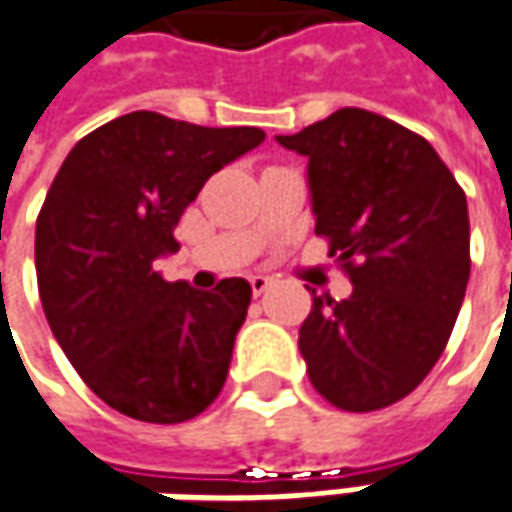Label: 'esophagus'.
<instances>
[{"mask_svg":"<svg viewBox=\"0 0 512 512\" xmlns=\"http://www.w3.org/2000/svg\"><path fill=\"white\" fill-rule=\"evenodd\" d=\"M249 283H252V294H255V297H260L263 291L272 286V280H269V277H263V274H255V277H249Z\"/></svg>","mask_w":512,"mask_h":512,"instance_id":"1","label":"esophagus"}]
</instances>
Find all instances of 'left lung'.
<instances>
[{"label": "left lung", "mask_w": 512, "mask_h": 512, "mask_svg": "<svg viewBox=\"0 0 512 512\" xmlns=\"http://www.w3.org/2000/svg\"><path fill=\"white\" fill-rule=\"evenodd\" d=\"M277 141L309 158L314 232L354 283L300 326L311 385L343 411L388 408L431 374L462 309L465 189L422 135L360 107Z\"/></svg>", "instance_id": "left-lung-1"}]
</instances>
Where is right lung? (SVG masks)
Returning <instances> with one entry per match:
<instances>
[{"instance_id": "obj_1", "label": "right lung", "mask_w": 512, "mask_h": 512, "mask_svg": "<svg viewBox=\"0 0 512 512\" xmlns=\"http://www.w3.org/2000/svg\"><path fill=\"white\" fill-rule=\"evenodd\" d=\"M266 138L138 110L84 135L36 218V280L53 337L118 414L175 425L221 394L252 286L167 283L155 257L203 184Z\"/></svg>"}]
</instances>
